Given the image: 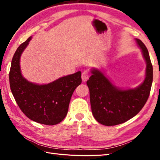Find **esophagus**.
<instances>
[{
  "label": "esophagus",
  "mask_w": 160,
  "mask_h": 160,
  "mask_svg": "<svg viewBox=\"0 0 160 160\" xmlns=\"http://www.w3.org/2000/svg\"><path fill=\"white\" fill-rule=\"evenodd\" d=\"M81 77H82V80L83 82H86L88 80L89 77H90V74H89L88 71H84L82 73V76Z\"/></svg>",
  "instance_id": "1"
}]
</instances>
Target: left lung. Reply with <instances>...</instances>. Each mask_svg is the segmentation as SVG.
I'll list each match as a JSON object with an SVG mask.
<instances>
[{
    "instance_id": "left-lung-1",
    "label": "left lung",
    "mask_w": 160,
    "mask_h": 160,
    "mask_svg": "<svg viewBox=\"0 0 160 160\" xmlns=\"http://www.w3.org/2000/svg\"><path fill=\"white\" fill-rule=\"evenodd\" d=\"M135 41L141 48L147 64L145 78L141 85L134 89L121 90L97 69L91 70L92 75L87 81L92 112L102 125H118L134 117L142 109L150 95L153 79L152 65L145 45L138 39Z\"/></svg>"
}]
</instances>
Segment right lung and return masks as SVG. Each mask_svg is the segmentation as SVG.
Segmentation results:
<instances>
[{
    "label": "right lung",
    "instance_id": "obj_1",
    "mask_svg": "<svg viewBox=\"0 0 160 160\" xmlns=\"http://www.w3.org/2000/svg\"><path fill=\"white\" fill-rule=\"evenodd\" d=\"M32 37L20 45L13 56L9 73L10 90L27 117L35 122L53 126L67 115L72 94L82 82L81 72L58 78L46 85H37L22 75L20 59Z\"/></svg>",
    "mask_w": 160,
    "mask_h": 160
}]
</instances>
